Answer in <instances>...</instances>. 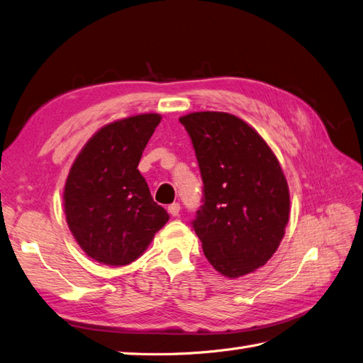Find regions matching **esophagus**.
I'll use <instances>...</instances> for the list:
<instances>
[{"label": "esophagus", "mask_w": 363, "mask_h": 363, "mask_svg": "<svg viewBox=\"0 0 363 363\" xmlns=\"http://www.w3.org/2000/svg\"><path fill=\"white\" fill-rule=\"evenodd\" d=\"M167 211H169V214H170V216H173V217L179 216V211H181V205H179L178 202H176V203H172V205H169Z\"/></svg>", "instance_id": "obj_1"}]
</instances>
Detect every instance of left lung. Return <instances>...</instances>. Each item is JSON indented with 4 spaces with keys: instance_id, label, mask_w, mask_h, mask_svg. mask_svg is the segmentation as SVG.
Returning a JSON list of instances; mask_svg holds the SVG:
<instances>
[{
    "instance_id": "obj_1",
    "label": "left lung",
    "mask_w": 363,
    "mask_h": 363,
    "mask_svg": "<svg viewBox=\"0 0 363 363\" xmlns=\"http://www.w3.org/2000/svg\"><path fill=\"white\" fill-rule=\"evenodd\" d=\"M190 133L205 203L193 222L206 260L226 278L264 266L281 243L291 194L275 153L252 126L228 112L179 117Z\"/></svg>"
}]
</instances>
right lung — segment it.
<instances>
[{
    "instance_id": "right-lung-1",
    "label": "right lung",
    "mask_w": 363,
    "mask_h": 363,
    "mask_svg": "<svg viewBox=\"0 0 363 363\" xmlns=\"http://www.w3.org/2000/svg\"><path fill=\"white\" fill-rule=\"evenodd\" d=\"M161 118L144 112L105 124L71 165L64 187L67 223L94 262L116 267L135 262L169 220L138 170Z\"/></svg>"
}]
</instances>
